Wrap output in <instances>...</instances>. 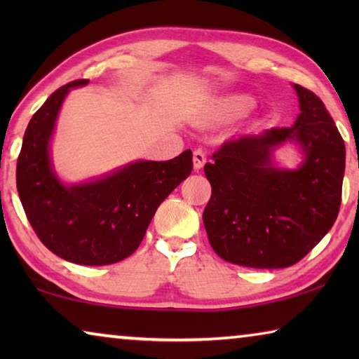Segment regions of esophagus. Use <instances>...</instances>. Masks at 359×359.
Masks as SVG:
<instances>
[{
	"instance_id": "1",
	"label": "esophagus",
	"mask_w": 359,
	"mask_h": 359,
	"mask_svg": "<svg viewBox=\"0 0 359 359\" xmlns=\"http://www.w3.org/2000/svg\"><path fill=\"white\" fill-rule=\"evenodd\" d=\"M205 160H208V156H205V151L198 149L193 151V165H194V169H201L204 165H205Z\"/></svg>"
}]
</instances>
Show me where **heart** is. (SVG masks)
Returning a JSON list of instances; mask_svg holds the SVG:
<instances>
[{
	"mask_svg": "<svg viewBox=\"0 0 359 359\" xmlns=\"http://www.w3.org/2000/svg\"><path fill=\"white\" fill-rule=\"evenodd\" d=\"M250 98L242 95L226 96V98L218 100L214 104V115L217 118H236L244 114L250 107Z\"/></svg>",
	"mask_w": 359,
	"mask_h": 359,
	"instance_id": "obj_1",
	"label": "heart"
}]
</instances>
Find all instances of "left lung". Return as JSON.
Listing matches in <instances>:
<instances>
[{"instance_id":"left-lung-1","label":"left lung","mask_w":359,"mask_h":359,"mask_svg":"<svg viewBox=\"0 0 359 359\" xmlns=\"http://www.w3.org/2000/svg\"><path fill=\"white\" fill-rule=\"evenodd\" d=\"M301 114L290 128L224 142L205 163L212 194L203 222L214 252L233 264L278 269L302 259L336 222L345 172V144L317 95L293 85ZM300 147L296 170L277 168L271 154Z\"/></svg>"}]
</instances>
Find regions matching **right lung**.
<instances>
[{
    "label": "right lung",
    "mask_w": 359,
    "mask_h": 359,
    "mask_svg": "<svg viewBox=\"0 0 359 359\" xmlns=\"http://www.w3.org/2000/svg\"><path fill=\"white\" fill-rule=\"evenodd\" d=\"M87 83L79 79L63 85L29 120L17 160V191L48 250L76 264L104 266L136 252L158 205L191 174L193 154L139 160L96 180L63 184L52 166L50 139L66 95Z\"/></svg>",
    "instance_id": "add662e5"
}]
</instances>
